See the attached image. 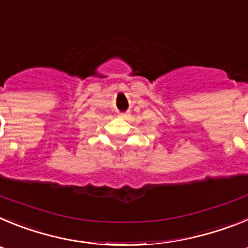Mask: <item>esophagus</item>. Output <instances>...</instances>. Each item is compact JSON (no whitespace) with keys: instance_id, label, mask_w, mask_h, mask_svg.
Listing matches in <instances>:
<instances>
[{"instance_id":"1","label":"esophagus","mask_w":248,"mask_h":248,"mask_svg":"<svg viewBox=\"0 0 248 248\" xmlns=\"http://www.w3.org/2000/svg\"><path fill=\"white\" fill-rule=\"evenodd\" d=\"M119 117L123 118V119H126V118H128V113H120Z\"/></svg>"}]
</instances>
